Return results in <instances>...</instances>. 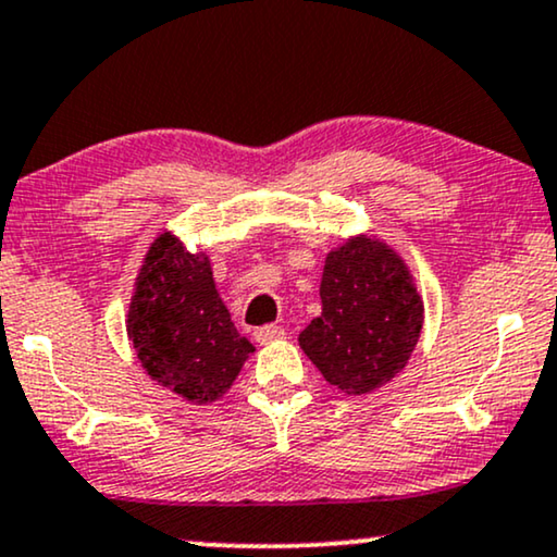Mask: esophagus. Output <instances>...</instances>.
Segmentation results:
<instances>
[{
    "mask_svg": "<svg viewBox=\"0 0 557 557\" xmlns=\"http://www.w3.org/2000/svg\"><path fill=\"white\" fill-rule=\"evenodd\" d=\"M283 336H285V329H283V326H274V323H270V326H262V329L255 331V339H257L259 344H272V342L283 339Z\"/></svg>",
    "mask_w": 557,
    "mask_h": 557,
    "instance_id": "obj_1",
    "label": "esophagus"
}]
</instances>
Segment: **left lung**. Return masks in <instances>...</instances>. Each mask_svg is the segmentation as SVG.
<instances>
[{
    "mask_svg": "<svg viewBox=\"0 0 557 557\" xmlns=\"http://www.w3.org/2000/svg\"><path fill=\"white\" fill-rule=\"evenodd\" d=\"M321 315L298 342L329 385L368 396L406 368L424 326V300L404 259L375 236H351L326 255Z\"/></svg>",
    "mask_w": 557,
    "mask_h": 557,
    "instance_id": "8db88e82",
    "label": "left lung"
}]
</instances>
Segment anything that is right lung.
<instances>
[{
  "label": "right lung",
  "instance_id": "obj_1",
  "mask_svg": "<svg viewBox=\"0 0 557 557\" xmlns=\"http://www.w3.org/2000/svg\"><path fill=\"white\" fill-rule=\"evenodd\" d=\"M125 329L140 368L189 404L221 398L255 351L215 290L206 251L193 255L169 231L146 251Z\"/></svg>",
  "mask_w": 557,
  "mask_h": 557
}]
</instances>
